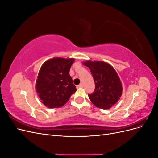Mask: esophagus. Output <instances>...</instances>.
Segmentation results:
<instances>
[{"label":"esophagus","mask_w":158,"mask_h":158,"mask_svg":"<svg viewBox=\"0 0 158 158\" xmlns=\"http://www.w3.org/2000/svg\"><path fill=\"white\" fill-rule=\"evenodd\" d=\"M83 86H84V85H83V84H82V83L78 85V88H83Z\"/></svg>","instance_id":"esophagus-1"}]
</instances>
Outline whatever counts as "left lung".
Instances as JSON below:
<instances>
[{
  "label": "left lung",
  "mask_w": 158,
  "mask_h": 158,
  "mask_svg": "<svg viewBox=\"0 0 158 158\" xmlns=\"http://www.w3.org/2000/svg\"><path fill=\"white\" fill-rule=\"evenodd\" d=\"M83 64L89 69L95 85L94 92L88 94L90 101L98 108H111L122 95V83L117 72L111 65L103 61L88 60Z\"/></svg>",
  "instance_id": "8db88e82"
}]
</instances>
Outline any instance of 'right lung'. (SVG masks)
<instances>
[{"label": "right lung", "instance_id": "add662e5", "mask_svg": "<svg viewBox=\"0 0 158 158\" xmlns=\"http://www.w3.org/2000/svg\"><path fill=\"white\" fill-rule=\"evenodd\" d=\"M74 59L56 57L43 64L36 80V92L41 102L49 108L63 106L76 88L69 74Z\"/></svg>", "mask_w": 158, "mask_h": 158}]
</instances>
